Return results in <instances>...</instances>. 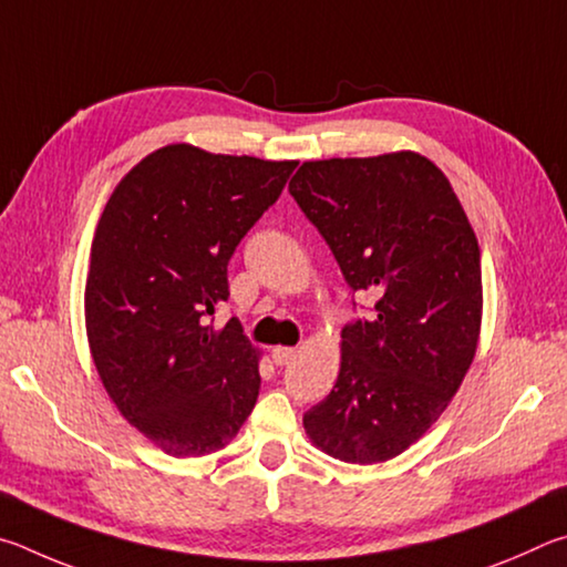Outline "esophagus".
<instances>
[{
	"label": "esophagus",
	"mask_w": 567,
	"mask_h": 567,
	"mask_svg": "<svg viewBox=\"0 0 567 567\" xmlns=\"http://www.w3.org/2000/svg\"><path fill=\"white\" fill-rule=\"evenodd\" d=\"M271 359L276 365H289L296 359V349H289V346H276L271 351Z\"/></svg>",
	"instance_id": "obj_1"
}]
</instances>
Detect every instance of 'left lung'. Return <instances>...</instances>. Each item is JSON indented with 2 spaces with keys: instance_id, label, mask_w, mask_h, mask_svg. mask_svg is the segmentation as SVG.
<instances>
[{
  "instance_id": "8db88e82",
  "label": "left lung",
  "mask_w": 567,
  "mask_h": 567,
  "mask_svg": "<svg viewBox=\"0 0 567 567\" xmlns=\"http://www.w3.org/2000/svg\"><path fill=\"white\" fill-rule=\"evenodd\" d=\"M289 192L346 284L375 299L341 333L333 391L303 415L309 439L346 463H383L449 409L478 349L481 248L451 182L395 152L306 162Z\"/></svg>"
}]
</instances>
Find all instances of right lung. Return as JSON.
Here are the masks:
<instances>
[{"instance_id":"1","label":"right lung","mask_w":567,"mask_h":567,"mask_svg":"<svg viewBox=\"0 0 567 567\" xmlns=\"http://www.w3.org/2000/svg\"><path fill=\"white\" fill-rule=\"evenodd\" d=\"M296 162L208 154L168 144L109 196L89 264V349L109 399L176 458L234 439L258 399V351L228 301V261Z\"/></svg>"}]
</instances>
